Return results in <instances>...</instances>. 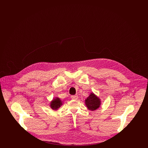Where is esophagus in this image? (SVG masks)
I'll return each instance as SVG.
<instances>
[{"label": "esophagus", "mask_w": 148, "mask_h": 148, "mask_svg": "<svg viewBox=\"0 0 148 148\" xmlns=\"http://www.w3.org/2000/svg\"><path fill=\"white\" fill-rule=\"evenodd\" d=\"M71 99H73V100H77L78 99V96L77 95H72L71 97Z\"/></svg>", "instance_id": "esophagus-1"}]
</instances>
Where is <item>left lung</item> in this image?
Masks as SVG:
<instances>
[{"label":"left lung","mask_w":148,"mask_h":148,"mask_svg":"<svg viewBox=\"0 0 148 148\" xmlns=\"http://www.w3.org/2000/svg\"><path fill=\"white\" fill-rule=\"evenodd\" d=\"M85 105L88 109L93 111L99 108L100 106V100L94 93L92 92L85 100Z\"/></svg>","instance_id":"1"}]
</instances>
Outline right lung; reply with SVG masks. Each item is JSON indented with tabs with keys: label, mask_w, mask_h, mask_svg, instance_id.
<instances>
[{
	"label": "right lung",
	"mask_w": 148,
	"mask_h": 148,
	"mask_svg": "<svg viewBox=\"0 0 148 148\" xmlns=\"http://www.w3.org/2000/svg\"><path fill=\"white\" fill-rule=\"evenodd\" d=\"M62 105V101L61 100L58 98H56L51 101L50 106L53 110H58V109Z\"/></svg>",
	"instance_id": "right-lung-1"
}]
</instances>
